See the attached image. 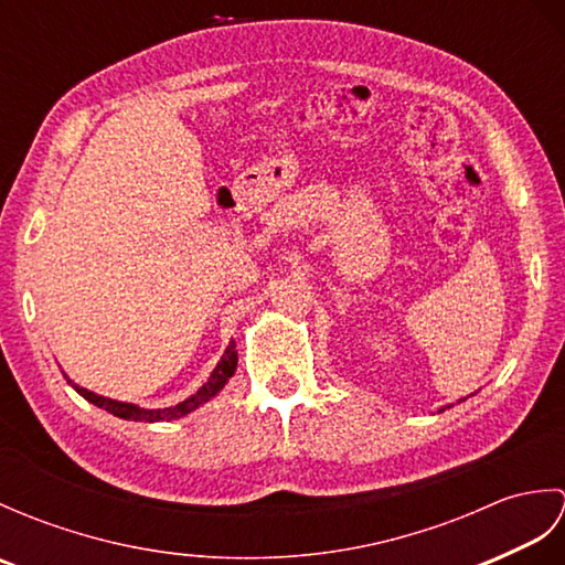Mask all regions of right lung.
<instances>
[{
  "mask_svg": "<svg viewBox=\"0 0 565 565\" xmlns=\"http://www.w3.org/2000/svg\"><path fill=\"white\" fill-rule=\"evenodd\" d=\"M235 366H237V352H235V342H231V344H227L225 354L221 356V362L215 364L209 381L203 383V386L194 395H189L186 401L177 403L172 407H162V411H148V407H140V405H134V403H118V401H111V398H104V395H97V393H92L87 388H79L77 383H72L67 376L65 379H67L70 386L82 395L84 401H89L97 407H104L106 413H111L116 417L134 419V423H164V419L170 423V419H179V417H184L189 413H194L199 405L209 403L213 395H218L225 383L231 381V376L235 374Z\"/></svg>",
  "mask_w": 565,
  "mask_h": 565,
  "instance_id": "1",
  "label": "right lung"
}]
</instances>
